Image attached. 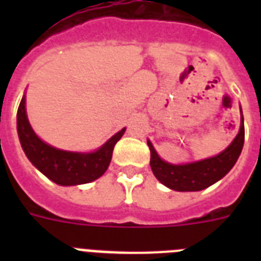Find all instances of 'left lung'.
Instances as JSON below:
<instances>
[{
	"mask_svg": "<svg viewBox=\"0 0 261 261\" xmlns=\"http://www.w3.org/2000/svg\"><path fill=\"white\" fill-rule=\"evenodd\" d=\"M240 114H241V124H240L239 134L236 135L230 145L219 154L200 161L188 164L167 163L160 157L150 141H147L150 149V167L157 180L173 191L188 192V191L204 190L225 177L237 163L244 146L245 130H244V116L241 107H240Z\"/></svg>",
	"mask_w": 261,
	"mask_h": 261,
	"instance_id": "1",
	"label": "left lung"
}]
</instances>
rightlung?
<instances>
[{
    "mask_svg": "<svg viewBox=\"0 0 261 261\" xmlns=\"http://www.w3.org/2000/svg\"><path fill=\"white\" fill-rule=\"evenodd\" d=\"M126 127L112 135L97 150L67 151L51 146L39 138L31 127L25 110V94L17 110V134L27 159L38 171L59 186H80L101 177L108 169L112 151Z\"/></svg>",
    "mask_w": 261,
    "mask_h": 261,
    "instance_id": "1",
    "label": "right lung"
}]
</instances>
